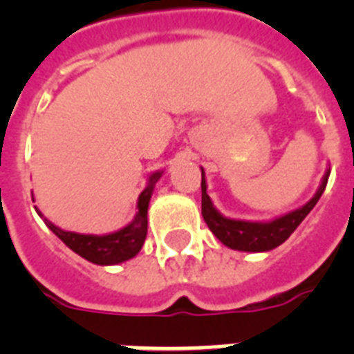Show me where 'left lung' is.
Returning a JSON list of instances; mask_svg holds the SVG:
<instances>
[{
    "mask_svg": "<svg viewBox=\"0 0 354 354\" xmlns=\"http://www.w3.org/2000/svg\"><path fill=\"white\" fill-rule=\"evenodd\" d=\"M329 174L330 172H327L322 187L308 204H305L299 209L292 211L288 215L281 216V218H275L274 222L259 224V222H242L224 218L213 207L209 196L205 193L204 171H202V183H200L202 185V216H204L205 224L213 232V235L222 244H226L227 248L241 250V252H268V250H274L279 244H283L294 233V230L301 224L303 218L310 213V209L316 205V202H318L319 196L324 194L325 187H327Z\"/></svg>",
    "mask_w": 354,
    "mask_h": 354,
    "instance_id": "left-lung-1",
    "label": "left lung"
}]
</instances>
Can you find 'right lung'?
I'll use <instances>...</instances> for the list:
<instances>
[{
  "instance_id": "obj_1",
  "label": "right lung",
  "mask_w": 354,
  "mask_h": 354,
  "mask_svg": "<svg viewBox=\"0 0 354 354\" xmlns=\"http://www.w3.org/2000/svg\"><path fill=\"white\" fill-rule=\"evenodd\" d=\"M160 172H156L150 176V183L147 185L143 193L139 194L138 202V216L133 218L132 224L122 227L119 232L110 233V235H80V233L64 232L60 227L44 218L47 227L51 230L60 241L68 248H71L75 253H79L80 257L95 264H118L122 261L132 259L138 255L141 246H143L145 236H147V209H149L150 194L154 191V183L160 180Z\"/></svg>"
}]
</instances>
